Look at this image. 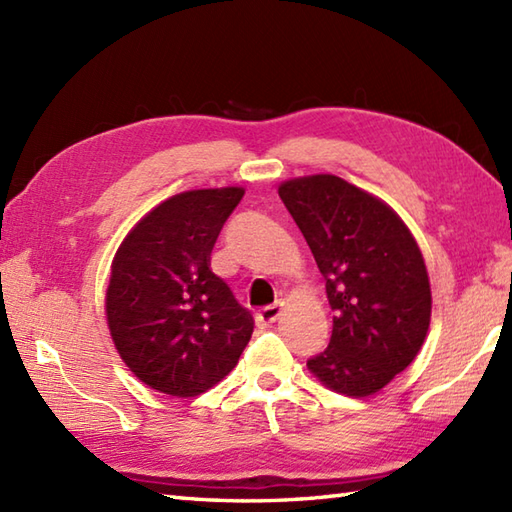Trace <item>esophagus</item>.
I'll list each match as a JSON object with an SVG mask.
<instances>
[{
  "label": "esophagus",
  "instance_id": "1",
  "mask_svg": "<svg viewBox=\"0 0 512 512\" xmlns=\"http://www.w3.org/2000/svg\"><path fill=\"white\" fill-rule=\"evenodd\" d=\"M281 312H284V303L277 301V303H273V306H266V308L259 310L255 314V321L259 325H270V323H275L281 317Z\"/></svg>",
  "mask_w": 512,
  "mask_h": 512
}]
</instances>
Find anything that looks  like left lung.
I'll list each match as a JSON object with an SVG mask.
<instances>
[{"label": "left lung", "mask_w": 512, "mask_h": 512, "mask_svg": "<svg viewBox=\"0 0 512 512\" xmlns=\"http://www.w3.org/2000/svg\"><path fill=\"white\" fill-rule=\"evenodd\" d=\"M279 198L314 255L334 310L330 345L308 361L325 387L363 398L416 358L431 321L427 266L405 222L343 178H295Z\"/></svg>", "instance_id": "1"}]
</instances>
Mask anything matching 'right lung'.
<instances>
[{
	"mask_svg": "<svg viewBox=\"0 0 512 512\" xmlns=\"http://www.w3.org/2000/svg\"><path fill=\"white\" fill-rule=\"evenodd\" d=\"M244 189L184 191L158 204L116 250L107 325L125 365L151 389L191 398L231 372L253 314L211 270V250Z\"/></svg>",
	"mask_w": 512,
	"mask_h": 512,
	"instance_id": "right-lung-1",
	"label": "right lung"
}]
</instances>
